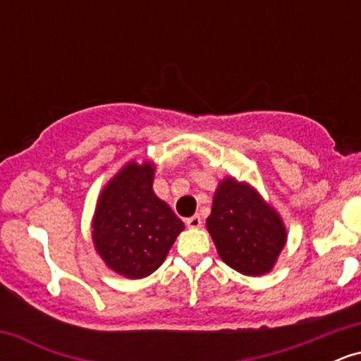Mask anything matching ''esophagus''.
<instances>
[{"mask_svg": "<svg viewBox=\"0 0 361 361\" xmlns=\"http://www.w3.org/2000/svg\"><path fill=\"white\" fill-rule=\"evenodd\" d=\"M185 222H186V226L192 227V229H200V227H202V219H200V215H192V217L186 219Z\"/></svg>", "mask_w": 361, "mask_h": 361, "instance_id": "1", "label": "esophagus"}]
</instances>
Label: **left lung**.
Instances as JSON below:
<instances>
[{
	"label": "left lung",
	"mask_w": 361,
	"mask_h": 361,
	"mask_svg": "<svg viewBox=\"0 0 361 361\" xmlns=\"http://www.w3.org/2000/svg\"><path fill=\"white\" fill-rule=\"evenodd\" d=\"M205 226L224 263L247 276L270 273L287 244L279 210L255 186L234 176L217 185Z\"/></svg>",
	"instance_id": "obj_1"
}]
</instances>
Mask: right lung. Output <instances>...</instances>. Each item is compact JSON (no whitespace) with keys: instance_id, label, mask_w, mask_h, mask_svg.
<instances>
[{"instance_id":"add662e5","label":"right lung","mask_w":361,"mask_h":361,"mask_svg":"<svg viewBox=\"0 0 361 361\" xmlns=\"http://www.w3.org/2000/svg\"><path fill=\"white\" fill-rule=\"evenodd\" d=\"M156 164L130 159L98 195L91 239L94 251L117 275L139 280L166 259L185 224L152 190Z\"/></svg>"}]
</instances>
